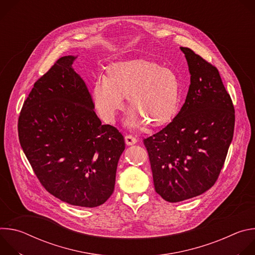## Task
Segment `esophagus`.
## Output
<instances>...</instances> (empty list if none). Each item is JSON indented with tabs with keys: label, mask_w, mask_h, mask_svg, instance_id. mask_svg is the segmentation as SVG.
I'll return each instance as SVG.
<instances>
[{
	"label": "esophagus",
	"mask_w": 255,
	"mask_h": 255,
	"mask_svg": "<svg viewBox=\"0 0 255 255\" xmlns=\"http://www.w3.org/2000/svg\"><path fill=\"white\" fill-rule=\"evenodd\" d=\"M125 142L127 145H133L137 142V139L132 135H126L125 136Z\"/></svg>",
	"instance_id": "34e87169"
}]
</instances>
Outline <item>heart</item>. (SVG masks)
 I'll return each mask as SVG.
<instances>
[{
	"label": "heart",
	"mask_w": 255,
	"mask_h": 255,
	"mask_svg": "<svg viewBox=\"0 0 255 255\" xmlns=\"http://www.w3.org/2000/svg\"><path fill=\"white\" fill-rule=\"evenodd\" d=\"M126 96L131 109L128 126L148 123L160 127L169 123L177 112L179 80L170 68L146 59L113 63L106 77L98 78L93 86L94 102L105 122L114 120Z\"/></svg>",
	"instance_id": "heart-1"
}]
</instances>
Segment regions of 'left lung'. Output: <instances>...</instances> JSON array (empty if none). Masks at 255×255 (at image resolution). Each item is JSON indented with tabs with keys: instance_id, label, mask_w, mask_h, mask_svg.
<instances>
[{
	"instance_id": "left-lung-1",
	"label": "left lung",
	"mask_w": 255,
	"mask_h": 255,
	"mask_svg": "<svg viewBox=\"0 0 255 255\" xmlns=\"http://www.w3.org/2000/svg\"><path fill=\"white\" fill-rule=\"evenodd\" d=\"M191 85L178 114L145 138L155 192L170 203L202 195L214 186L233 138L235 111L217 67L188 47Z\"/></svg>"
}]
</instances>
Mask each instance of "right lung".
I'll return each instance as SVG.
<instances>
[{
	"label": "right lung",
	"mask_w": 255,
	"mask_h": 255,
	"mask_svg": "<svg viewBox=\"0 0 255 255\" xmlns=\"http://www.w3.org/2000/svg\"><path fill=\"white\" fill-rule=\"evenodd\" d=\"M76 56L60 57L36 81L18 120L21 147L45 190L69 205L94 208L114 192L123 135L103 125Z\"/></svg>",
	"instance_id": "add662e5"
}]
</instances>
